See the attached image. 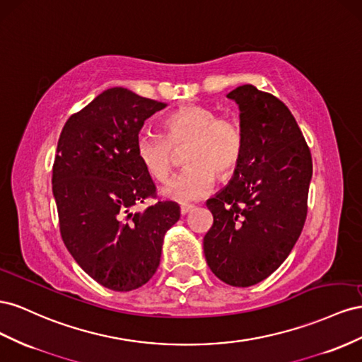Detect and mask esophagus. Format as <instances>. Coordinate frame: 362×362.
<instances>
[{
  "mask_svg": "<svg viewBox=\"0 0 362 362\" xmlns=\"http://www.w3.org/2000/svg\"><path fill=\"white\" fill-rule=\"evenodd\" d=\"M194 209V204H185V206H180V214L182 215H185V214H188L189 211H192Z\"/></svg>",
  "mask_w": 362,
  "mask_h": 362,
  "instance_id": "1",
  "label": "esophagus"
}]
</instances>
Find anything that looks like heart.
<instances>
[{
	"mask_svg": "<svg viewBox=\"0 0 362 362\" xmlns=\"http://www.w3.org/2000/svg\"><path fill=\"white\" fill-rule=\"evenodd\" d=\"M163 136L142 132L135 151L139 163L151 179L163 182L173 167V150L185 146L182 160L187 163L165 183L163 197L191 203L208 194L215 174L226 175L240 163L244 135L238 122L218 117L209 107L188 106L173 112L162 122Z\"/></svg>",
	"mask_w": 362,
	"mask_h": 362,
	"instance_id": "1",
	"label": "heart"
}]
</instances>
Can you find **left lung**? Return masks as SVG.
<instances>
[{
	"instance_id": "left-lung-1",
	"label": "left lung",
	"mask_w": 362,
	"mask_h": 362,
	"mask_svg": "<svg viewBox=\"0 0 362 362\" xmlns=\"http://www.w3.org/2000/svg\"><path fill=\"white\" fill-rule=\"evenodd\" d=\"M227 97L241 110L244 151L230 183L206 202L214 223L203 250L220 281L244 288L274 273L300 236L313 158L293 113L273 94L243 85Z\"/></svg>"
}]
</instances>
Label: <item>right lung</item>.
<instances>
[{"label": "right lung", "instance_id": "1", "mask_svg": "<svg viewBox=\"0 0 362 362\" xmlns=\"http://www.w3.org/2000/svg\"><path fill=\"white\" fill-rule=\"evenodd\" d=\"M167 103L112 88L71 115L53 165L59 229L76 262L100 285L132 291L156 273L163 236L180 218L175 202H156V187L136 158L144 121Z\"/></svg>", "mask_w": 362, "mask_h": 362}]
</instances>
